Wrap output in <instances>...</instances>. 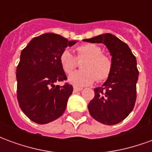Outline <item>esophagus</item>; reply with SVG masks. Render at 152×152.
<instances>
[{"mask_svg":"<svg viewBox=\"0 0 152 152\" xmlns=\"http://www.w3.org/2000/svg\"><path fill=\"white\" fill-rule=\"evenodd\" d=\"M73 89H74V91H75V92H78V91H81V90H82V88H80V87H76V86H74Z\"/></svg>","mask_w":152,"mask_h":152,"instance_id":"obj_1","label":"esophagus"}]
</instances>
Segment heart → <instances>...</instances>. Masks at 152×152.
<instances>
[{"label": "heart", "mask_w": 152, "mask_h": 152, "mask_svg": "<svg viewBox=\"0 0 152 152\" xmlns=\"http://www.w3.org/2000/svg\"><path fill=\"white\" fill-rule=\"evenodd\" d=\"M101 47L94 43H86L76 47V57L68 50H64L59 56V62L64 72L70 74L77 66V59H85L81 64L83 70L73 72L69 82L77 86L91 85L97 80L102 82L108 79L112 71L111 57L102 53Z\"/></svg>", "instance_id": "1"}]
</instances>
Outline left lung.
Returning a JSON list of instances; mask_svg holds the SVG:
<instances>
[{"instance_id": "obj_1", "label": "left lung", "mask_w": 152, "mask_h": 152, "mask_svg": "<svg viewBox=\"0 0 152 152\" xmlns=\"http://www.w3.org/2000/svg\"><path fill=\"white\" fill-rule=\"evenodd\" d=\"M84 41L102 43L112 56V71L102 87L94 89L95 96L88 105L93 118L112 125L129 115L137 99L138 70L137 60L127 44L110 33L99 35Z\"/></svg>"}]
</instances>
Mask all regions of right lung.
<instances>
[{"label": "right lung", "instance_id": "obj_1", "mask_svg": "<svg viewBox=\"0 0 152 152\" xmlns=\"http://www.w3.org/2000/svg\"><path fill=\"white\" fill-rule=\"evenodd\" d=\"M69 41L62 36L46 33L33 38L22 50L16 70L18 105L31 121L47 124L60 117L65 112L73 87L61 66L59 56Z\"/></svg>", "mask_w": 152, "mask_h": 152}]
</instances>
